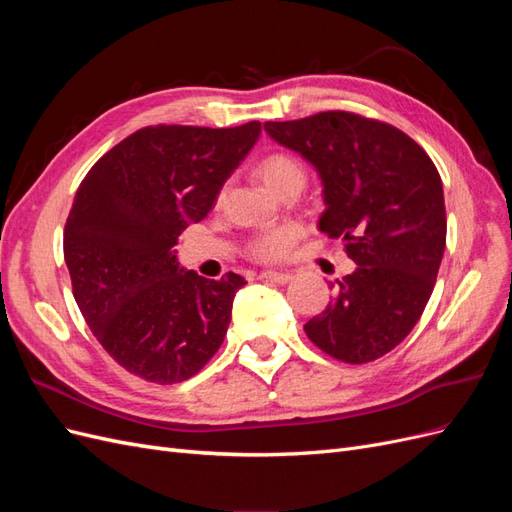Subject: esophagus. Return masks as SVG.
Instances as JSON below:
<instances>
[{
    "label": "esophagus",
    "mask_w": 512,
    "mask_h": 512,
    "mask_svg": "<svg viewBox=\"0 0 512 512\" xmlns=\"http://www.w3.org/2000/svg\"><path fill=\"white\" fill-rule=\"evenodd\" d=\"M260 280L267 282H275V284H288L292 280V273H284V271H262Z\"/></svg>",
    "instance_id": "esophagus-1"
}]
</instances>
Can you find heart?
<instances>
[{"instance_id":"b5f03b06","label":"heart","mask_w":512,"mask_h":512,"mask_svg":"<svg viewBox=\"0 0 512 512\" xmlns=\"http://www.w3.org/2000/svg\"><path fill=\"white\" fill-rule=\"evenodd\" d=\"M258 173L265 179V183L275 194H284L290 185H299L303 188L305 183V168L303 164L288 156V153H271L258 164ZM301 239V228L297 224H277L265 230H258L256 235L247 241L245 252L250 258L258 262H277L286 258L292 247Z\"/></svg>"}]
</instances>
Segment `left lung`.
<instances>
[{"label":"left lung","mask_w":512,"mask_h":512,"mask_svg":"<svg viewBox=\"0 0 512 512\" xmlns=\"http://www.w3.org/2000/svg\"><path fill=\"white\" fill-rule=\"evenodd\" d=\"M265 130L316 166L327 203L318 226L359 265L303 329L337 361H376L404 342L436 286L446 245L438 168L391 123L348 111L267 121Z\"/></svg>","instance_id":"left-lung-1"}]
</instances>
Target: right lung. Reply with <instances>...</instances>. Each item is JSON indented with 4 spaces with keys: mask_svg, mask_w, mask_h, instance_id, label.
Segmentation results:
<instances>
[{
    "mask_svg": "<svg viewBox=\"0 0 512 512\" xmlns=\"http://www.w3.org/2000/svg\"><path fill=\"white\" fill-rule=\"evenodd\" d=\"M258 134L260 121L147 126L106 151L76 190L64 228L72 294L91 333L130 374L183 382L220 350L245 280L232 271L205 280L179 269L170 250L211 211Z\"/></svg>",
    "mask_w": 512,
    "mask_h": 512,
    "instance_id": "right-lung-1",
    "label": "right lung"
}]
</instances>
